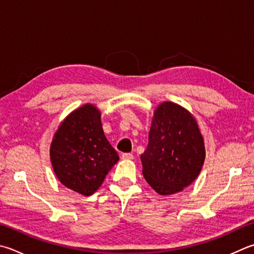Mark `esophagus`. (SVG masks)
<instances>
[{"mask_svg":"<svg viewBox=\"0 0 254 254\" xmlns=\"http://www.w3.org/2000/svg\"><path fill=\"white\" fill-rule=\"evenodd\" d=\"M121 158L123 160H132L133 159V154L132 153H123Z\"/></svg>","mask_w":254,"mask_h":254,"instance_id":"esophagus-1","label":"esophagus"}]
</instances>
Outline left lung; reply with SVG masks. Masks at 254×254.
<instances>
[{
    "label": "left lung",
    "mask_w": 254,
    "mask_h": 254,
    "mask_svg": "<svg viewBox=\"0 0 254 254\" xmlns=\"http://www.w3.org/2000/svg\"><path fill=\"white\" fill-rule=\"evenodd\" d=\"M204 158L203 137L195 119L178 104H160L149 132V144L141 155L146 182L161 195L174 194L194 181Z\"/></svg>",
    "instance_id": "obj_1"
}]
</instances>
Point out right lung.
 Wrapping results in <instances>:
<instances>
[{"instance_id":"add662e5","label":"right lung","mask_w":254,"mask_h":254,"mask_svg":"<svg viewBox=\"0 0 254 254\" xmlns=\"http://www.w3.org/2000/svg\"><path fill=\"white\" fill-rule=\"evenodd\" d=\"M51 161L63 186L89 196L103 183L119 155L104 135L101 113L91 104L73 111L54 135Z\"/></svg>"}]
</instances>
